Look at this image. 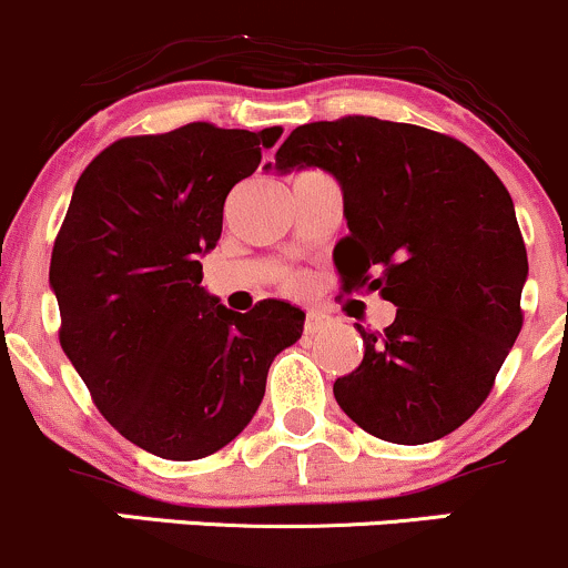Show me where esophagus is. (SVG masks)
Listing matches in <instances>:
<instances>
[{"mask_svg": "<svg viewBox=\"0 0 568 568\" xmlns=\"http://www.w3.org/2000/svg\"><path fill=\"white\" fill-rule=\"evenodd\" d=\"M332 323H334V315L323 313V310H310L304 328H307V334H315V332H323V328H328Z\"/></svg>", "mask_w": 568, "mask_h": 568, "instance_id": "1", "label": "esophagus"}]
</instances>
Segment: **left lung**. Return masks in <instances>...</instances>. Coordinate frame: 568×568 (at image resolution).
Listing matches in <instances>:
<instances>
[{
    "mask_svg": "<svg viewBox=\"0 0 568 568\" xmlns=\"http://www.w3.org/2000/svg\"><path fill=\"white\" fill-rule=\"evenodd\" d=\"M313 166L342 189L345 288L396 307L383 334L355 326L364 361L334 383L336 404L385 442L442 439L477 413L520 334L528 255L513 196L464 142L379 118L298 126L264 170Z\"/></svg>",
    "mask_w": 568,
    "mask_h": 568,
    "instance_id": "1",
    "label": "left lung"
}]
</instances>
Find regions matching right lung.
I'll return each instance as SVG.
<instances>
[{
  "instance_id": "obj_1",
  "label": "right lung",
  "mask_w": 568,
  "mask_h": 568,
  "mask_svg": "<svg viewBox=\"0 0 568 568\" xmlns=\"http://www.w3.org/2000/svg\"><path fill=\"white\" fill-rule=\"evenodd\" d=\"M283 129L189 123L126 136L85 166L51 255L61 347L115 432L159 458L196 460L253 420L274 355L304 313L264 298L234 313L202 285L223 202Z\"/></svg>"
}]
</instances>
